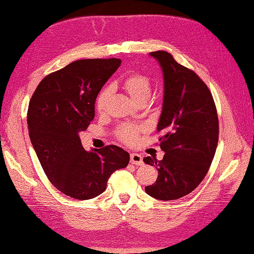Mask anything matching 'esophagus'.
<instances>
[{
	"instance_id": "1",
	"label": "esophagus",
	"mask_w": 254,
	"mask_h": 254,
	"mask_svg": "<svg viewBox=\"0 0 254 254\" xmlns=\"http://www.w3.org/2000/svg\"><path fill=\"white\" fill-rule=\"evenodd\" d=\"M130 162L136 166L143 165L142 157L139 154H130Z\"/></svg>"
}]
</instances>
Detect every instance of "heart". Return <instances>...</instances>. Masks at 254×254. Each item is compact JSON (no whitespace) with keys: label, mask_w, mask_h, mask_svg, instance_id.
I'll use <instances>...</instances> for the list:
<instances>
[{"label":"heart","mask_w":254,"mask_h":254,"mask_svg":"<svg viewBox=\"0 0 254 254\" xmlns=\"http://www.w3.org/2000/svg\"><path fill=\"white\" fill-rule=\"evenodd\" d=\"M121 87L130 96V98L137 104L146 103L151 95V79L149 76L142 73H132L126 76L121 82ZM112 97V89L104 88L98 94L96 99V109L98 114H104L107 111L109 99ZM141 130L139 126L135 125H123L119 127L116 136L119 140L131 145L138 138V133Z\"/></svg>","instance_id":"1"}]
</instances>
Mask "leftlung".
<instances>
[{"label":"left lung","instance_id":"8db88e82","mask_svg":"<svg viewBox=\"0 0 254 254\" xmlns=\"http://www.w3.org/2000/svg\"><path fill=\"white\" fill-rule=\"evenodd\" d=\"M164 74V104L157 131L162 160L146 157L157 166L158 178L145 187L150 197L176 200L193 191L207 175L216 154L219 121L212 94L193 70L177 63L168 52H151Z\"/></svg>","mask_w":254,"mask_h":254}]
</instances>
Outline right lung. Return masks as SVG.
I'll list each match as a JSON object with an SVG mask.
<instances>
[{"label":"right lung","instance_id":"right-lung-1","mask_svg":"<svg viewBox=\"0 0 254 254\" xmlns=\"http://www.w3.org/2000/svg\"><path fill=\"white\" fill-rule=\"evenodd\" d=\"M121 63L118 59L73 62L43 78L31 98V142L47 178L68 197H97L113 172L129 162L128 152L114 145L86 151L78 136L94 119L97 95Z\"/></svg>","mask_w":254,"mask_h":254}]
</instances>
